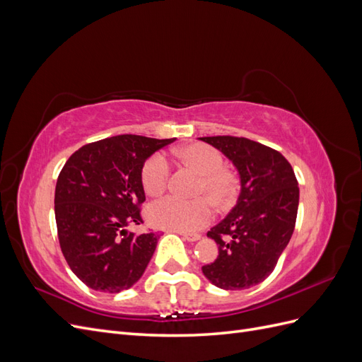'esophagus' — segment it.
<instances>
[{
  "mask_svg": "<svg viewBox=\"0 0 362 362\" xmlns=\"http://www.w3.org/2000/svg\"><path fill=\"white\" fill-rule=\"evenodd\" d=\"M180 235H182L187 242H198V240L201 238V234H192V233H177Z\"/></svg>",
  "mask_w": 362,
  "mask_h": 362,
  "instance_id": "1",
  "label": "esophagus"
}]
</instances>
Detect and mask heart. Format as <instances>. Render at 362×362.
I'll return each mask as SVG.
<instances>
[{"instance_id":"b5f03b06","label":"heart","mask_w":362,"mask_h":362,"mask_svg":"<svg viewBox=\"0 0 362 362\" xmlns=\"http://www.w3.org/2000/svg\"><path fill=\"white\" fill-rule=\"evenodd\" d=\"M177 156L199 173L198 192L205 193L217 205H228L235 196V178L223 169V157L216 148L192 144L177 151ZM170 164L163 154H154L141 169V185L149 196H160L168 187ZM149 222L160 228L178 233H194L204 228L213 217V205L206 198L184 201L164 198L149 206Z\"/></svg>"}]
</instances>
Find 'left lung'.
<instances>
[{"label": "left lung", "mask_w": 362, "mask_h": 362, "mask_svg": "<svg viewBox=\"0 0 362 362\" xmlns=\"http://www.w3.org/2000/svg\"><path fill=\"white\" fill-rule=\"evenodd\" d=\"M234 164L240 177L237 204L206 237L218 255L202 267L223 290H245L264 281L287 247L299 206L298 180L281 152L245 137H199Z\"/></svg>", "instance_id": "1"}]
</instances>
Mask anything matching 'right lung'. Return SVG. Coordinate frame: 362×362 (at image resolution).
<instances>
[{
    "instance_id": "right-lung-1",
    "label": "right lung",
    "mask_w": 362,
    "mask_h": 362,
    "mask_svg": "<svg viewBox=\"0 0 362 362\" xmlns=\"http://www.w3.org/2000/svg\"><path fill=\"white\" fill-rule=\"evenodd\" d=\"M175 139L122 134L93 141L64 163L54 194L59 242L71 270L92 290L119 293L144 275L158 235H136L145 161Z\"/></svg>"
}]
</instances>
